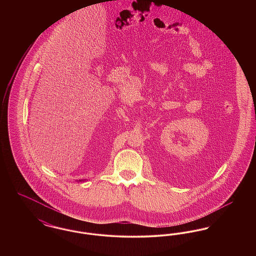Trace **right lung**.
<instances>
[{"mask_svg": "<svg viewBox=\"0 0 256 256\" xmlns=\"http://www.w3.org/2000/svg\"><path fill=\"white\" fill-rule=\"evenodd\" d=\"M80 182H82V180H80Z\"/></svg>", "mask_w": 256, "mask_h": 256, "instance_id": "add662e5", "label": "right lung"}]
</instances>
